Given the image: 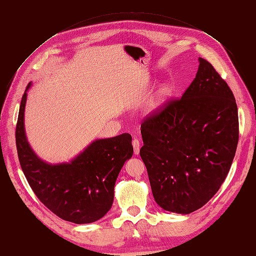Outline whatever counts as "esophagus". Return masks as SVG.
<instances>
[{"label": "esophagus", "instance_id": "1", "mask_svg": "<svg viewBox=\"0 0 256 256\" xmlns=\"http://www.w3.org/2000/svg\"><path fill=\"white\" fill-rule=\"evenodd\" d=\"M132 146H134V154H138V152H140V147H141L140 140H138V138H134Z\"/></svg>", "mask_w": 256, "mask_h": 256}]
</instances>
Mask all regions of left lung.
Here are the masks:
<instances>
[{"label": "left lung", "mask_w": 256, "mask_h": 256, "mask_svg": "<svg viewBox=\"0 0 256 256\" xmlns=\"http://www.w3.org/2000/svg\"><path fill=\"white\" fill-rule=\"evenodd\" d=\"M194 80L141 124L140 156L152 196L168 212L188 214L203 207L226 180L239 138L233 92L200 58Z\"/></svg>", "instance_id": "obj_1"}]
</instances>
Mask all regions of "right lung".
Listing matches in <instances>:
<instances>
[{
	"mask_svg": "<svg viewBox=\"0 0 256 256\" xmlns=\"http://www.w3.org/2000/svg\"><path fill=\"white\" fill-rule=\"evenodd\" d=\"M16 126V145L23 173L36 196L60 219L76 224L99 220L110 210L120 168L132 157V138L122 134L92 142L70 164H48L30 148L24 132L26 90Z\"/></svg>",
	"mask_w": 256,
	"mask_h": 256,
	"instance_id": "1",
	"label": "right lung"
}]
</instances>
